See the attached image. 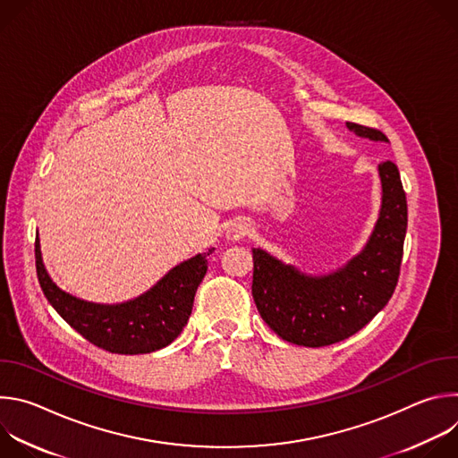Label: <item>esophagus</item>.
<instances>
[{
    "instance_id": "esophagus-1",
    "label": "esophagus",
    "mask_w": 458,
    "mask_h": 458,
    "mask_svg": "<svg viewBox=\"0 0 458 458\" xmlns=\"http://www.w3.org/2000/svg\"><path fill=\"white\" fill-rule=\"evenodd\" d=\"M248 232H250L248 223H244V221H235V223H232V225L228 226V230H226V241H230V242H239V241H242V239L248 235Z\"/></svg>"
}]
</instances>
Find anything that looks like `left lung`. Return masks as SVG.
I'll return each mask as SVG.
<instances>
[{"label":"left lung","mask_w":458,"mask_h":458,"mask_svg":"<svg viewBox=\"0 0 458 458\" xmlns=\"http://www.w3.org/2000/svg\"><path fill=\"white\" fill-rule=\"evenodd\" d=\"M350 132L389 143L375 128L346 123ZM380 208L359 253L324 274H308L263 248H253L251 293L263 320L284 341L320 348L344 341L387 304L395 292L408 228V203L395 163L377 166Z\"/></svg>","instance_id":"1"}]
</instances>
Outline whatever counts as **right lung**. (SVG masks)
<instances>
[{
  "instance_id": "1",
  "label": "right lung",
  "mask_w": 458,
  "mask_h": 458,
  "mask_svg": "<svg viewBox=\"0 0 458 458\" xmlns=\"http://www.w3.org/2000/svg\"><path fill=\"white\" fill-rule=\"evenodd\" d=\"M198 253L168 270L141 295L115 304L80 299L61 290L48 276L39 237H36V270L52 308L98 348L119 355H141L172 344L186 326L193 297L208 270V255Z\"/></svg>"
}]
</instances>
